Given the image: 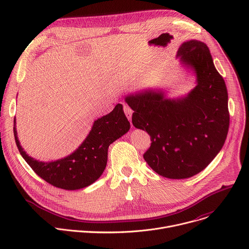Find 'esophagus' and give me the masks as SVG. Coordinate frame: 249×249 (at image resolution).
Instances as JSON below:
<instances>
[{
  "instance_id": "1",
  "label": "esophagus",
  "mask_w": 249,
  "mask_h": 249,
  "mask_svg": "<svg viewBox=\"0 0 249 249\" xmlns=\"http://www.w3.org/2000/svg\"><path fill=\"white\" fill-rule=\"evenodd\" d=\"M123 109H124V112H125V114H126V116H127V118H128V120L130 121L131 120V118H132V114H133V110L129 107L128 105H124V107H123Z\"/></svg>"
}]
</instances>
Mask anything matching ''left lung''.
Returning <instances> with one entry per match:
<instances>
[{
  "instance_id": "obj_1",
  "label": "left lung",
  "mask_w": 249,
  "mask_h": 249,
  "mask_svg": "<svg viewBox=\"0 0 249 249\" xmlns=\"http://www.w3.org/2000/svg\"><path fill=\"white\" fill-rule=\"evenodd\" d=\"M177 56L197 75V86L187 97L170 100L161 92L146 91L125 100L134 110L133 125L151 137L144 154L147 163L166 178L184 179L206 168L221 151L230 112L227 87L208 46L190 40Z\"/></svg>"
}]
</instances>
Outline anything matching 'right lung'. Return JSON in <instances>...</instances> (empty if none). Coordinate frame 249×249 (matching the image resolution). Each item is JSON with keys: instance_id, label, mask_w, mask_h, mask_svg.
Here are the masks:
<instances>
[{"instance_id": "obj_1", "label": "right lung", "mask_w": 249, "mask_h": 249, "mask_svg": "<svg viewBox=\"0 0 249 249\" xmlns=\"http://www.w3.org/2000/svg\"><path fill=\"white\" fill-rule=\"evenodd\" d=\"M130 129L122 104L97 119L80 148L69 157L51 162H42L28 157L20 147L14 120V135L17 147L32 168L47 183L65 190H77L93 183L105 169L110 144Z\"/></svg>"}]
</instances>
